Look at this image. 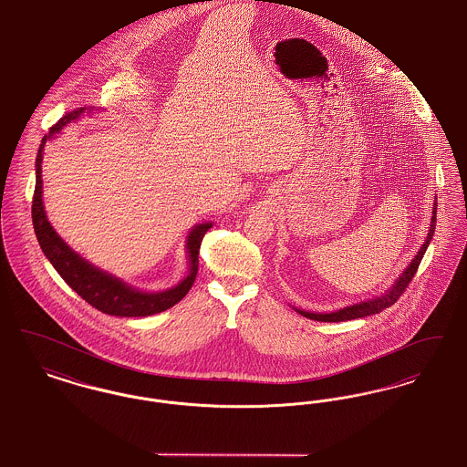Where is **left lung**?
Instances as JSON below:
<instances>
[{
	"mask_svg": "<svg viewBox=\"0 0 467 467\" xmlns=\"http://www.w3.org/2000/svg\"><path fill=\"white\" fill-rule=\"evenodd\" d=\"M436 210H438V201H434L431 227H429L427 238H425V242H423L422 246H420L419 254H417L415 259L410 263V266L402 271V275L398 278V282H396L390 289L387 290L385 294H381V296H378V297H373V299H369V301H360V303H357V305L341 308V310L331 311V313H311V311L297 310V308H294V310L297 311V313H301V315L306 317V318L318 320V322H345V320H354V318L369 317V315H375V313H379V311L392 306V305L400 299V294L410 285V282L413 280L417 269L420 266L423 254H425L427 246H429L432 236H434V229H436Z\"/></svg>",
	"mask_w": 467,
	"mask_h": 467,
	"instance_id": "8db88e82",
	"label": "left lung"
}]
</instances>
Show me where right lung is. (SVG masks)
Here are the masks:
<instances>
[{"instance_id": "right-lung-1", "label": "right lung", "mask_w": 467, "mask_h": 467, "mask_svg": "<svg viewBox=\"0 0 467 467\" xmlns=\"http://www.w3.org/2000/svg\"><path fill=\"white\" fill-rule=\"evenodd\" d=\"M84 111H86L84 109H78L67 113L63 119L57 120V124L50 128V133L48 136H44L40 143L38 156H36V185H35L33 208H31L33 227L38 238V244L42 246L50 265L61 275V278L96 310L103 311L107 315H115V317H149V315L168 310L175 306L178 301H182L192 287L198 275V266H200L198 255H200L201 242L204 233L213 223H198L191 229L187 236V244H185L189 254V273L178 285L162 292H141V290L133 289L126 282L111 276L110 273L92 266L89 261L82 259L61 240V236L47 221L44 200H42V192H44L42 191L44 189L42 159H44L45 143L54 134L59 133L67 124L77 120Z\"/></svg>"}]
</instances>
